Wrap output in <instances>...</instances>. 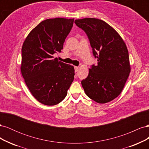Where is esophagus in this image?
I'll return each instance as SVG.
<instances>
[{
  "label": "esophagus",
  "mask_w": 149,
  "mask_h": 149,
  "mask_svg": "<svg viewBox=\"0 0 149 149\" xmlns=\"http://www.w3.org/2000/svg\"><path fill=\"white\" fill-rule=\"evenodd\" d=\"M79 67H78V66H75V67H74L75 72H78V70H79Z\"/></svg>",
  "instance_id": "obj_1"
}]
</instances>
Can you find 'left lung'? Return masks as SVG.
<instances>
[{
  "label": "left lung",
  "mask_w": 149,
  "mask_h": 149,
  "mask_svg": "<svg viewBox=\"0 0 149 149\" xmlns=\"http://www.w3.org/2000/svg\"><path fill=\"white\" fill-rule=\"evenodd\" d=\"M75 24L88 36L97 65H92L81 81L86 95L98 103L114 100L123 91L130 72L127 48L117 31L102 20L85 18Z\"/></svg>",
  "instance_id": "left-lung-1"
}]
</instances>
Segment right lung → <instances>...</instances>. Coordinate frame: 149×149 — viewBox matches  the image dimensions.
Segmentation results:
<instances>
[{"mask_svg":"<svg viewBox=\"0 0 149 149\" xmlns=\"http://www.w3.org/2000/svg\"><path fill=\"white\" fill-rule=\"evenodd\" d=\"M74 19L42 21L30 31L22 48L21 72L34 97L47 106L60 103L74 80V67L53 56L61 52Z\"/></svg>","mask_w":149,"mask_h":149,"instance_id":"obj_1","label":"right lung"}]
</instances>
